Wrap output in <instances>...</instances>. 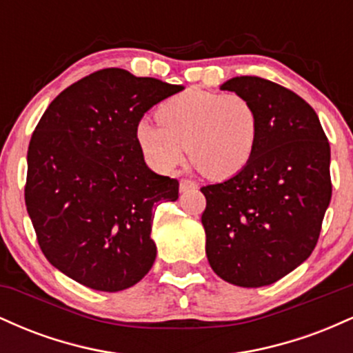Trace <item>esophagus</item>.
<instances>
[{
  "label": "esophagus",
  "instance_id": "obj_1",
  "mask_svg": "<svg viewBox=\"0 0 353 353\" xmlns=\"http://www.w3.org/2000/svg\"><path fill=\"white\" fill-rule=\"evenodd\" d=\"M179 189H181V192H188V190H190V189H197V184L194 181L182 179Z\"/></svg>",
  "mask_w": 353,
  "mask_h": 353
}]
</instances>
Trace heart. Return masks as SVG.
I'll use <instances>...</instances> for the list:
<instances>
[{"instance_id": "b5f03b06", "label": "heart", "mask_w": 353, "mask_h": 353, "mask_svg": "<svg viewBox=\"0 0 353 353\" xmlns=\"http://www.w3.org/2000/svg\"><path fill=\"white\" fill-rule=\"evenodd\" d=\"M157 123L136 125V143L144 159L169 172L184 157L205 177L229 179L249 164L257 144L259 119L252 104L236 92L185 91L161 104Z\"/></svg>"}]
</instances>
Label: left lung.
<instances>
[{
  "mask_svg": "<svg viewBox=\"0 0 353 353\" xmlns=\"http://www.w3.org/2000/svg\"><path fill=\"white\" fill-rule=\"evenodd\" d=\"M252 104V159L230 179L201 189L212 270L239 287L277 282L309 259L330 204V145L317 112L290 89L257 76L225 81Z\"/></svg>",
  "mask_w": 353,
  "mask_h": 353,
  "instance_id": "8db88e82",
  "label": "left lung"
}]
</instances>
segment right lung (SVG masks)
<instances>
[{"mask_svg": "<svg viewBox=\"0 0 353 353\" xmlns=\"http://www.w3.org/2000/svg\"><path fill=\"white\" fill-rule=\"evenodd\" d=\"M182 86L108 68L48 106L28 148L24 201L44 257L101 292L137 283L156 261L152 210L179 182L152 172L136 125Z\"/></svg>", "mask_w": 353, "mask_h": 353, "instance_id": "obj_1", "label": "right lung"}]
</instances>
